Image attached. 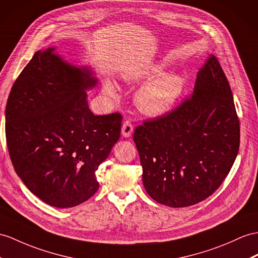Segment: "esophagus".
I'll list each match as a JSON object with an SVG mask.
<instances>
[{
    "instance_id": "34e87169",
    "label": "esophagus",
    "mask_w": 258,
    "mask_h": 258,
    "mask_svg": "<svg viewBox=\"0 0 258 258\" xmlns=\"http://www.w3.org/2000/svg\"><path fill=\"white\" fill-rule=\"evenodd\" d=\"M133 133H134V125H133V123H131V121H129V120H125L123 122V124H122V127H121V135H122V137L129 138V137H131V135H133Z\"/></svg>"
}]
</instances>
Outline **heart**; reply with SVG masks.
I'll return each instance as SVG.
<instances>
[{"label":"heart","mask_w":258,"mask_h":258,"mask_svg":"<svg viewBox=\"0 0 258 258\" xmlns=\"http://www.w3.org/2000/svg\"><path fill=\"white\" fill-rule=\"evenodd\" d=\"M162 73L160 66H154L144 71L137 80L148 81ZM184 80L176 74H162L147 82L136 95V104L143 114L159 117L167 114L177 104L184 92ZM103 90L107 95H117V87L111 81H105Z\"/></svg>","instance_id":"1"}]
</instances>
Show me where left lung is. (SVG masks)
I'll return each instance as SVG.
<instances>
[{"label":"left lung","mask_w":258,"mask_h":258,"mask_svg":"<svg viewBox=\"0 0 258 258\" xmlns=\"http://www.w3.org/2000/svg\"><path fill=\"white\" fill-rule=\"evenodd\" d=\"M134 141L144 188L155 202L181 208L218 189L236 159L240 121L215 55L199 69L192 95L172 112L137 127Z\"/></svg>","instance_id":"1"}]
</instances>
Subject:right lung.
Listing matches in <instances>:
<instances>
[{
	"mask_svg": "<svg viewBox=\"0 0 258 258\" xmlns=\"http://www.w3.org/2000/svg\"><path fill=\"white\" fill-rule=\"evenodd\" d=\"M54 50H38L18 75L5 133L11 161L28 189L50 206L71 208L97 191L95 172L119 140L122 117L94 115L86 92L97 84L95 73Z\"/></svg>",
	"mask_w": 258,
	"mask_h": 258,
	"instance_id": "1",
	"label": "right lung"
}]
</instances>
